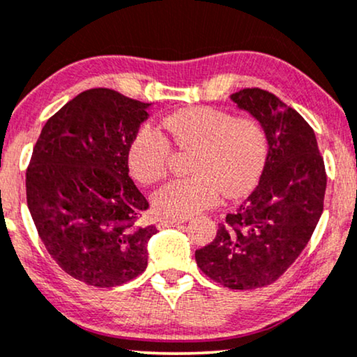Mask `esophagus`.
Returning <instances> with one entry per match:
<instances>
[{
	"instance_id": "esophagus-1",
	"label": "esophagus",
	"mask_w": 357,
	"mask_h": 357,
	"mask_svg": "<svg viewBox=\"0 0 357 357\" xmlns=\"http://www.w3.org/2000/svg\"><path fill=\"white\" fill-rule=\"evenodd\" d=\"M184 219H161L158 222V229H168V227H174V225L183 224Z\"/></svg>"
}]
</instances>
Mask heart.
<instances>
[{"mask_svg": "<svg viewBox=\"0 0 357 357\" xmlns=\"http://www.w3.org/2000/svg\"><path fill=\"white\" fill-rule=\"evenodd\" d=\"M166 132L181 150L194 151L191 178L174 179L153 194L160 215L184 219L225 197L243 196L255 186L268 153L264 125L252 116L236 119L214 107H189L163 121ZM171 145L155 126L138 130L128 148L130 171L139 183L155 184L168 171Z\"/></svg>", "mask_w": 357, "mask_h": 357, "instance_id": "1", "label": "heart"}]
</instances>
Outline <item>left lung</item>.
<instances>
[{"mask_svg":"<svg viewBox=\"0 0 357 357\" xmlns=\"http://www.w3.org/2000/svg\"><path fill=\"white\" fill-rule=\"evenodd\" d=\"M231 100L264 125L267 160L257 188L227 214L214 241L196 250V261L220 285L252 290L273 283L303 252L321 218L326 171L298 112L261 89H243Z\"/></svg>","mask_w":357,"mask_h":357,"instance_id":"8db88e82","label":"left lung"}]
</instances>
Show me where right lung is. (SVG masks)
Returning <instances> with one entry per match:
<instances>
[{
	"label": "right lung",
	"mask_w": 357,
	"mask_h": 357,
	"mask_svg": "<svg viewBox=\"0 0 357 357\" xmlns=\"http://www.w3.org/2000/svg\"><path fill=\"white\" fill-rule=\"evenodd\" d=\"M151 103L90 89L46 121L26 173L36 229L56 264L92 287L110 288L145 272L155 225L128 173V148Z\"/></svg>",
	"instance_id": "right-lung-1"
}]
</instances>
